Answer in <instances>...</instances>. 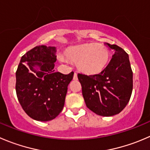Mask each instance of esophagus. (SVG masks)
<instances>
[{
    "instance_id": "esophagus-1",
    "label": "esophagus",
    "mask_w": 150,
    "mask_h": 150,
    "mask_svg": "<svg viewBox=\"0 0 150 150\" xmlns=\"http://www.w3.org/2000/svg\"><path fill=\"white\" fill-rule=\"evenodd\" d=\"M73 80H75V81H76V80H78V75H77L76 73H74Z\"/></svg>"
}]
</instances>
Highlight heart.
Returning a JSON list of instances; mask_svg holds the SVG:
<instances>
[{
  "instance_id": "1",
  "label": "heart",
  "mask_w": 150,
  "mask_h": 150,
  "mask_svg": "<svg viewBox=\"0 0 150 150\" xmlns=\"http://www.w3.org/2000/svg\"><path fill=\"white\" fill-rule=\"evenodd\" d=\"M64 55L71 62H76L78 70L87 75L100 73L110 59L108 49L97 43H85L69 47Z\"/></svg>"
}]
</instances>
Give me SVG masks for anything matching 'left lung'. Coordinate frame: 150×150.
Here are the masks:
<instances>
[{"label":"left lung","mask_w":150,"mask_h":150,"mask_svg":"<svg viewBox=\"0 0 150 150\" xmlns=\"http://www.w3.org/2000/svg\"><path fill=\"white\" fill-rule=\"evenodd\" d=\"M114 54L108 66L94 75L78 74L87 107L103 117L120 114L125 108L133 91V72L128 54L119 46L105 43Z\"/></svg>","instance_id":"obj_1"}]
</instances>
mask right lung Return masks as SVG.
Masks as SVG:
<instances>
[{
	"instance_id": "obj_1",
	"label": "right lung",
	"mask_w": 150,
	"mask_h": 150,
	"mask_svg": "<svg viewBox=\"0 0 150 150\" xmlns=\"http://www.w3.org/2000/svg\"><path fill=\"white\" fill-rule=\"evenodd\" d=\"M56 47L36 46L22 56L16 72V93L26 114L47 122L63 109L67 86L74 72H55Z\"/></svg>"
}]
</instances>
